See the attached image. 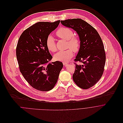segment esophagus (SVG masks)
I'll return each mask as SVG.
<instances>
[{"mask_svg":"<svg viewBox=\"0 0 123 123\" xmlns=\"http://www.w3.org/2000/svg\"><path fill=\"white\" fill-rule=\"evenodd\" d=\"M62 63H63V64L64 66H66V65L68 64V62H62Z\"/></svg>","mask_w":123,"mask_h":123,"instance_id":"esophagus-1","label":"esophagus"}]
</instances>
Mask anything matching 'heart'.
I'll return each mask as SVG.
<instances>
[{
    "label": "heart",
    "instance_id": "1",
    "mask_svg": "<svg viewBox=\"0 0 123 123\" xmlns=\"http://www.w3.org/2000/svg\"><path fill=\"white\" fill-rule=\"evenodd\" d=\"M56 34L60 38L67 40V47L71 48H69L65 50L59 51L54 55V59L56 61L66 62L73 57V50L75 52L79 51L81 46L80 40L79 37L74 36V32L71 30L66 27L58 29L56 32ZM45 43L49 50L53 52L57 50L56 42L52 35H49L47 37Z\"/></svg>",
    "mask_w": 123,
    "mask_h": 123
}]
</instances>
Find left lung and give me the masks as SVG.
Wrapping results in <instances>:
<instances>
[{
	"label": "left lung",
	"instance_id": "8db88e82",
	"mask_svg": "<svg viewBox=\"0 0 123 123\" xmlns=\"http://www.w3.org/2000/svg\"><path fill=\"white\" fill-rule=\"evenodd\" d=\"M61 22L75 30L79 36L81 46L74 60L76 69L73 79L78 86L88 89L99 80L104 71L106 54L102 39L97 31L82 19H67ZM78 61L80 64L77 63Z\"/></svg>",
	"mask_w": 123,
	"mask_h": 123
}]
</instances>
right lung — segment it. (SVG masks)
Returning <instances> with one entry per match:
<instances>
[{
    "mask_svg": "<svg viewBox=\"0 0 123 123\" xmlns=\"http://www.w3.org/2000/svg\"><path fill=\"white\" fill-rule=\"evenodd\" d=\"M60 22H38L25 30L17 43L16 54L20 71L29 84L38 91L52 90L63 67L59 61L49 63L52 57L45 43Z\"/></svg>",
    "mask_w": 123,
    "mask_h": 123,
    "instance_id": "add662e5",
    "label": "right lung"
}]
</instances>
